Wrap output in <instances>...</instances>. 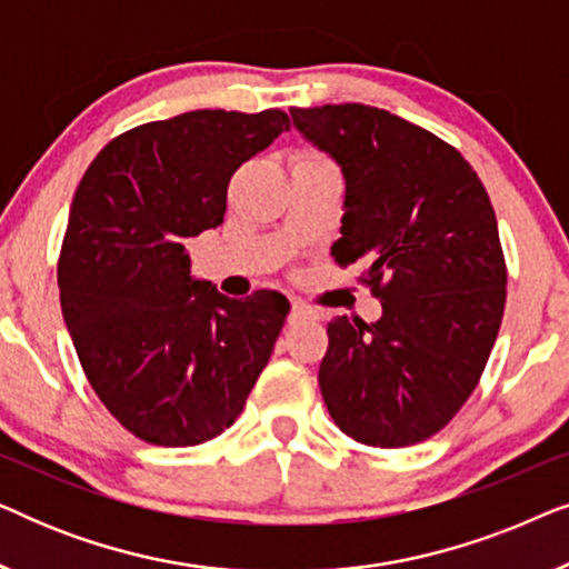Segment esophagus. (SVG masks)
Instances as JSON below:
<instances>
[{
  "label": "esophagus",
  "mask_w": 569,
  "mask_h": 569,
  "mask_svg": "<svg viewBox=\"0 0 569 569\" xmlns=\"http://www.w3.org/2000/svg\"><path fill=\"white\" fill-rule=\"evenodd\" d=\"M306 318H316V310L308 306V302L302 300H292V308H290V321H306Z\"/></svg>",
  "instance_id": "1"
}]
</instances>
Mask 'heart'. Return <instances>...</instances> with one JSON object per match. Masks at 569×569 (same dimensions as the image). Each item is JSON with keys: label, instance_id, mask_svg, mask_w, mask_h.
Masks as SVG:
<instances>
[{"label": "heart", "instance_id": "1", "mask_svg": "<svg viewBox=\"0 0 569 569\" xmlns=\"http://www.w3.org/2000/svg\"><path fill=\"white\" fill-rule=\"evenodd\" d=\"M316 160H323V158H318V154H300V158H298V162H316Z\"/></svg>", "mask_w": 569, "mask_h": 569}]
</instances>
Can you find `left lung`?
Listing matches in <instances>:
<instances>
[{"label":"left lung","mask_w":569,"mask_h":569,"mask_svg":"<svg viewBox=\"0 0 569 569\" xmlns=\"http://www.w3.org/2000/svg\"><path fill=\"white\" fill-rule=\"evenodd\" d=\"M290 116L345 173L333 261L362 263L383 306L376 323L339 316L326 329V409L365 446H415L458 415L500 331L508 271L492 201L456 147L383 108Z\"/></svg>","instance_id":"8db88e82"}]
</instances>
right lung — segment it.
I'll use <instances>...</instances> for the list:
<instances>
[{"instance_id":"right-lung-1","label":"right lung","mask_w":569,"mask_h":569,"mask_svg":"<svg viewBox=\"0 0 569 569\" xmlns=\"http://www.w3.org/2000/svg\"><path fill=\"white\" fill-rule=\"evenodd\" d=\"M287 113L189 111L108 142L77 186L59 256L61 313L92 391L139 440L217 438L243 411L290 302L224 298L186 238L222 224L228 183Z\"/></svg>"}]
</instances>
